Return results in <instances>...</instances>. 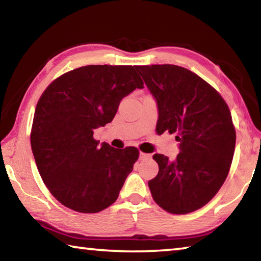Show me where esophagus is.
<instances>
[{
    "mask_svg": "<svg viewBox=\"0 0 261 261\" xmlns=\"http://www.w3.org/2000/svg\"><path fill=\"white\" fill-rule=\"evenodd\" d=\"M149 156H151V155H149V154L143 153V152L139 153V159H140V160H145V159H147V158H149Z\"/></svg>",
    "mask_w": 261,
    "mask_h": 261,
    "instance_id": "esophagus-1",
    "label": "esophagus"
}]
</instances>
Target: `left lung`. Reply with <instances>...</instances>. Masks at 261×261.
Instances as JSON below:
<instances>
[{"label":"left lung","mask_w":261,"mask_h":261,"mask_svg":"<svg viewBox=\"0 0 261 261\" xmlns=\"http://www.w3.org/2000/svg\"><path fill=\"white\" fill-rule=\"evenodd\" d=\"M158 106L156 132L176 134L174 161L154 154L159 173L148 180L156 204L173 214L201 208L226 180L236 144L227 103L210 84L171 64L135 67Z\"/></svg>","instance_id":"left-lung-1"}]
</instances>
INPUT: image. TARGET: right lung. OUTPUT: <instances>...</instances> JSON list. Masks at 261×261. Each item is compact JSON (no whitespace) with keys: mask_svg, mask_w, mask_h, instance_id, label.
<instances>
[{"mask_svg":"<svg viewBox=\"0 0 261 261\" xmlns=\"http://www.w3.org/2000/svg\"><path fill=\"white\" fill-rule=\"evenodd\" d=\"M136 88L144 83L135 67L86 65L57 78L39 99L31 146L43 183L62 205L98 213L117 199L139 152L99 145L93 135Z\"/></svg>","mask_w":261,"mask_h":261,"instance_id":"obj_1","label":"right lung"}]
</instances>
